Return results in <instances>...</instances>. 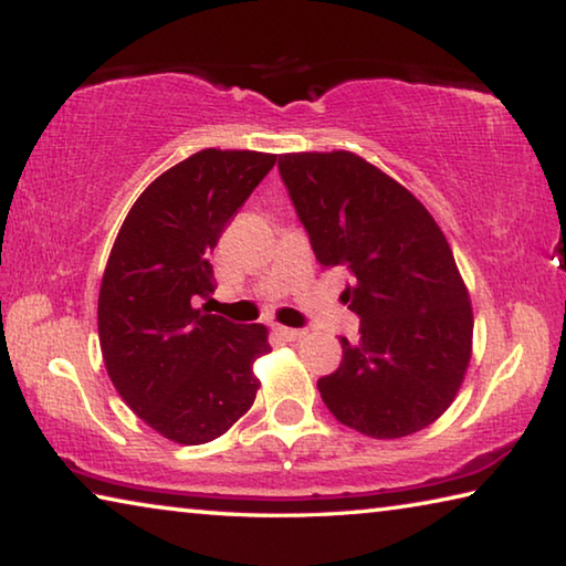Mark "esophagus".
<instances>
[{
  "label": "esophagus",
  "mask_w": 566,
  "mask_h": 566,
  "mask_svg": "<svg viewBox=\"0 0 566 566\" xmlns=\"http://www.w3.org/2000/svg\"><path fill=\"white\" fill-rule=\"evenodd\" d=\"M276 334H280L282 339H286V342H296V339H302L304 337V329H290V327H276Z\"/></svg>",
  "instance_id": "1"
}]
</instances>
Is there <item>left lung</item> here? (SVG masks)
Instances as JSON below:
<instances>
[{"mask_svg": "<svg viewBox=\"0 0 566 566\" xmlns=\"http://www.w3.org/2000/svg\"><path fill=\"white\" fill-rule=\"evenodd\" d=\"M280 175L322 266H344L359 342L317 381L324 405L375 439L415 434L444 415L472 359V302L427 207L352 151H294Z\"/></svg>", "mask_w": 566, "mask_h": 566, "instance_id": "1", "label": "left lung"}]
</instances>
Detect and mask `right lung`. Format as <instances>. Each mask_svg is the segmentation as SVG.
Instances as JSON below:
<instances>
[{"label": "right lung", "instance_id": "obj_1", "mask_svg": "<svg viewBox=\"0 0 566 566\" xmlns=\"http://www.w3.org/2000/svg\"><path fill=\"white\" fill-rule=\"evenodd\" d=\"M276 155L202 149L142 191L114 239L99 286V347L119 397L177 444L222 437L260 389L264 324L197 310L214 292L209 254Z\"/></svg>", "mask_w": 566, "mask_h": 566}]
</instances>
